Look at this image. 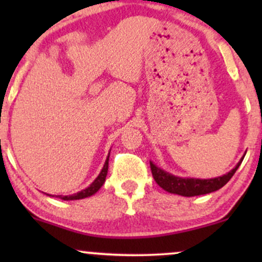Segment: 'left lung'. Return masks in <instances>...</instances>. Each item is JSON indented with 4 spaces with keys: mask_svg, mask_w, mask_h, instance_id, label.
I'll return each instance as SVG.
<instances>
[{
    "mask_svg": "<svg viewBox=\"0 0 262 262\" xmlns=\"http://www.w3.org/2000/svg\"><path fill=\"white\" fill-rule=\"evenodd\" d=\"M246 154V152H245ZM242 160L236 164V166L233 170L229 171L228 173H225L223 176L215 177V179H208V180H201V179H183V177H177L175 175H171V173L166 172L160 167H158L156 165L152 164L150 161V169H151V173L154 180L160 186L161 188H164L165 191L170 192V193L180 194V196L185 197H193V196H200V194H207L210 192H214L217 189L222 188L229 180L233 177L237 167L242 164Z\"/></svg>",
    "mask_w": 262,
    "mask_h": 262,
    "instance_id": "obj_1",
    "label": "left lung"
}]
</instances>
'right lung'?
Masks as SVG:
<instances>
[{
	"mask_svg": "<svg viewBox=\"0 0 262 262\" xmlns=\"http://www.w3.org/2000/svg\"><path fill=\"white\" fill-rule=\"evenodd\" d=\"M108 160H110V155L107 156V160L104 162L103 165V169L101 170L100 175L96 177V180L93 181L91 185L89 186V187L82 189V191L77 192V193H74L71 194V196H58L60 200H64V201H74V200H82V198H86V197H90L92 196V194H95L96 192L98 191L102 187V185H103L104 181H106V176H107V172H108ZM49 196V194H48Z\"/></svg>",
	"mask_w": 262,
	"mask_h": 262,
	"instance_id": "obj_1",
	"label": "right lung"
}]
</instances>
